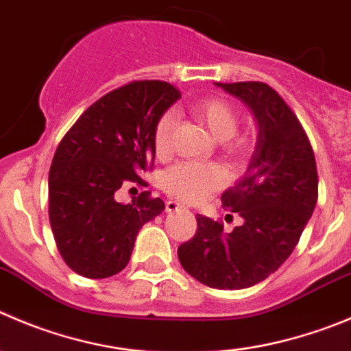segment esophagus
<instances>
[{"instance_id": "1", "label": "esophagus", "mask_w": 351, "mask_h": 351, "mask_svg": "<svg viewBox=\"0 0 351 351\" xmlns=\"http://www.w3.org/2000/svg\"><path fill=\"white\" fill-rule=\"evenodd\" d=\"M184 208V206L181 205V203H178V202H173V199H169V202L165 203V210L167 212H178V210H182Z\"/></svg>"}]
</instances>
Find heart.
I'll return each mask as SVG.
<instances>
[{"label":"heart","instance_id":"obj_1","mask_svg":"<svg viewBox=\"0 0 351 351\" xmlns=\"http://www.w3.org/2000/svg\"><path fill=\"white\" fill-rule=\"evenodd\" d=\"M191 113L203 122L219 139L223 155L229 158L241 160L250 155L253 148V138L246 132H238L239 113L238 108L229 99L222 96H210L191 106ZM176 128L173 113H163L156 122L155 152L158 156L169 155L172 148V136ZM223 184V173L213 163L182 162L170 167L163 172L162 186L170 196L181 202L195 203L205 198L210 193L217 191Z\"/></svg>","mask_w":351,"mask_h":351}]
</instances>
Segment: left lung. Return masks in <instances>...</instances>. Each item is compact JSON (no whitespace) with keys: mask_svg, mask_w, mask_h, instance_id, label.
I'll use <instances>...</instances> for the list:
<instances>
[{"mask_svg":"<svg viewBox=\"0 0 351 351\" xmlns=\"http://www.w3.org/2000/svg\"><path fill=\"white\" fill-rule=\"evenodd\" d=\"M253 110L258 141L248 170L222 195V206L245 222L223 232L220 220L196 215L198 229L178 248L186 272L219 289H243L267 279L286 262L319 196L312 145L288 103L265 82L222 84Z\"/></svg>","mask_w":351,"mask_h":351,"instance_id":"8db88e82","label":"left lung"}]
</instances>
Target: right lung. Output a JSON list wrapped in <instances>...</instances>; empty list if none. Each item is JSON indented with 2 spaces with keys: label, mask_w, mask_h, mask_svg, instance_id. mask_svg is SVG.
<instances>
[{
  "label": "right lung",
  "mask_w": 351,
  "mask_h": 351,
  "mask_svg": "<svg viewBox=\"0 0 351 351\" xmlns=\"http://www.w3.org/2000/svg\"><path fill=\"white\" fill-rule=\"evenodd\" d=\"M181 91L163 81H132L93 103L56 148L49 167V223L63 262L88 279L125 269L143 223L165 208L149 191L119 203L122 186H146L155 128Z\"/></svg>",
  "instance_id": "add662e5"
}]
</instances>
